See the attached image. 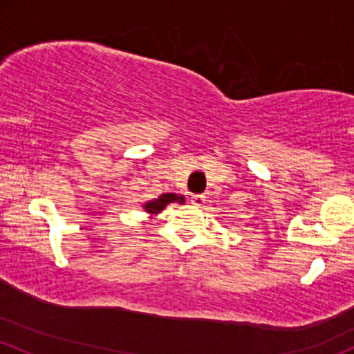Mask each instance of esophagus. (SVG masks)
I'll use <instances>...</instances> for the list:
<instances>
[{
	"label": "esophagus",
	"instance_id": "1",
	"mask_svg": "<svg viewBox=\"0 0 354 354\" xmlns=\"http://www.w3.org/2000/svg\"><path fill=\"white\" fill-rule=\"evenodd\" d=\"M192 203L195 205V207H203V205L207 203V196H205V195H193L192 196Z\"/></svg>",
	"mask_w": 354,
	"mask_h": 354
}]
</instances>
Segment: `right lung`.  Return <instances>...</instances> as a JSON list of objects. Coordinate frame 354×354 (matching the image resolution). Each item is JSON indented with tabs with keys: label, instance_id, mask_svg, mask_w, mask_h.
I'll return each instance as SVG.
<instances>
[{
	"label": "right lung",
	"instance_id": "1",
	"mask_svg": "<svg viewBox=\"0 0 354 354\" xmlns=\"http://www.w3.org/2000/svg\"><path fill=\"white\" fill-rule=\"evenodd\" d=\"M181 200H183V196L173 195V193H166V195H161L159 198H156V200L147 201V203L145 205V208L147 213H159L168 203H173V201H181Z\"/></svg>",
	"mask_w": 354,
	"mask_h": 354
}]
</instances>
